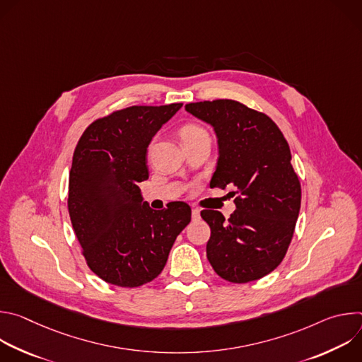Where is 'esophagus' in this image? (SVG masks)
Returning <instances> with one entry per match:
<instances>
[{
	"label": "esophagus",
	"instance_id": "esophagus-1",
	"mask_svg": "<svg viewBox=\"0 0 362 362\" xmlns=\"http://www.w3.org/2000/svg\"><path fill=\"white\" fill-rule=\"evenodd\" d=\"M192 219H193V221H199V219H200V211L192 209Z\"/></svg>",
	"mask_w": 362,
	"mask_h": 362
}]
</instances>
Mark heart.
I'll return each mask as SVG.
<instances>
[{
	"label": "heart",
	"instance_id": "obj_1",
	"mask_svg": "<svg viewBox=\"0 0 362 362\" xmlns=\"http://www.w3.org/2000/svg\"><path fill=\"white\" fill-rule=\"evenodd\" d=\"M206 132L199 127V126H194V124H187L182 129L180 132V136H182V140H187V139H192V137H197V136H204Z\"/></svg>",
	"mask_w": 362,
	"mask_h": 362
}]
</instances>
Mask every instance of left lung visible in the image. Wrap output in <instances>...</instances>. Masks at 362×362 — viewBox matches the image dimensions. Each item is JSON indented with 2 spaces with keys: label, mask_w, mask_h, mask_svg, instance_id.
Listing matches in <instances>:
<instances>
[{
  "label": "left lung",
  "mask_w": 362,
  "mask_h": 362,
  "mask_svg": "<svg viewBox=\"0 0 362 362\" xmlns=\"http://www.w3.org/2000/svg\"><path fill=\"white\" fill-rule=\"evenodd\" d=\"M185 109L216 134L219 159L211 187L233 186L239 193L228 221L218 211L200 214L211 226L208 261L229 282L261 279L282 262L300 209L288 141L267 115L235 100L189 103Z\"/></svg>",
  "instance_id": "left-lung-1"
}]
</instances>
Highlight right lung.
I'll return each instance as SVG.
<instances>
[{
	"mask_svg": "<svg viewBox=\"0 0 362 362\" xmlns=\"http://www.w3.org/2000/svg\"><path fill=\"white\" fill-rule=\"evenodd\" d=\"M132 106L91 123L74 150L69 214L88 268L109 284L136 288L163 271L189 225L185 202L153 211L140 182L148 179L147 147L182 107Z\"/></svg>",
	"mask_w": 362,
	"mask_h": 362,
	"instance_id": "add662e5",
	"label": "right lung"
}]
</instances>
